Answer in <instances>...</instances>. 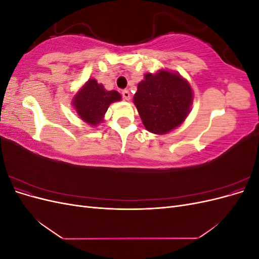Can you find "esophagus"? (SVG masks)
<instances>
[{"mask_svg": "<svg viewBox=\"0 0 259 259\" xmlns=\"http://www.w3.org/2000/svg\"><path fill=\"white\" fill-rule=\"evenodd\" d=\"M122 97L125 99V100H130L131 99V93L128 90H124L122 91Z\"/></svg>", "mask_w": 259, "mask_h": 259, "instance_id": "esophagus-1", "label": "esophagus"}]
</instances>
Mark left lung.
<instances>
[{
	"mask_svg": "<svg viewBox=\"0 0 259 259\" xmlns=\"http://www.w3.org/2000/svg\"><path fill=\"white\" fill-rule=\"evenodd\" d=\"M193 94L190 84L168 70L146 73L134 95L145 127L153 134L163 135L182 124L190 112Z\"/></svg>",
	"mask_w": 259,
	"mask_h": 259,
	"instance_id": "8db88e82",
	"label": "left lung"
}]
</instances>
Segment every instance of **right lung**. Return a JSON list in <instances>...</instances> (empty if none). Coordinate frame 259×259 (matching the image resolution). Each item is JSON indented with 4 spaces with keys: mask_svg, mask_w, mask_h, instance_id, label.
Segmentation results:
<instances>
[{
    "mask_svg": "<svg viewBox=\"0 0 259 259\" xmlns=\"http://www.w3.org/2000/svg\"><path fill=\"white\" fill-rule=\"evenodd\" d=\"M119 100L121 95L116 91H106L103 84L90 79L74 95L72 106L81 120L92 126H97L104 121L110 104Z\"/></svg>",
    "mask_w": 259,
    "mask_h": 259,
    "instance_id": "right-lung-1",
    "label": "right lung"
}]
</instances>
